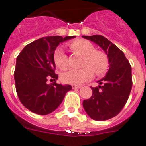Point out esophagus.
<instances>
[{
  "mask_svg": "<svg viewBox=\"0 0 146 146\" xmlns=\"http://www.w3.org/2000/svg\"><path fill=\"white\" fill-rule=\"evenodd\" d=\"M81 87L79 86V85H74V84L72 85V88H73V89H79Z\"/></svg>",
  "mask_w": 146,
  "mask_h": 146,
  "instance_id": "esophagus-1",
  "label": "esophagus"
}]
</instances>
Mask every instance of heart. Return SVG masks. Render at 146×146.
Listing matches in <instances>:
<instances>
[{
	"mask_svg": "<svg viewBox=\"0 0 146 146\" xmlns=\"http://www.w3.org/2000/svg\"><path fill=\"white\" fill-rule=\"evenodd\" d=\"M74 52L84 56L81 70L70 69L62 74V79L66 84L79 85L90 79L94 76L93 71L98 76H103L109 68L108 57L105 52L95 50V46L90 41L84 39H77L69 44ZM54 62L61 70L68 66V57L61 47L54 52Z\"/></svg>",
	"mask_w": 146,
	"mask_h": 146,
	"instance_id": "obj_1",
	"label": "heart"
}]
</instances>
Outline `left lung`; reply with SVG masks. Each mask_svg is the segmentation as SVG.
<instances>
[{"mask_svg":"<svg viewBox=\"0 0 146 146\" xmlns=\"http://www.w3.org/2000/svg\"><path fill=\"white\" fill-rule=\"evenodd\" d=\"M101 47L108 55L110 68L107 74L92 88V96L83 101V108L90 118L105 121L116 117L124 108L132 88L131 66L122 50L102 35L82 36Z\"/></svg>","mask_w":146,"mask_h":146,"instance_id":"left-lung-1","label":"left lung"}]
</instances>
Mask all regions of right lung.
<instances>
[{"instance_id": "1", "label": "right lung", "mask_w": 146, "mask_h": 146, "mask_svg": "<svg viewBox=\"0 0 146 146\" xmlns=\"http://www.w3.org/2000/svg\"><path fill=\"white\" fill-rule=\"evenodd\" d=\"M75 36H47L27 44L16 58L14 72L15 88L22 105L33 113L49 114L62 102L71 85L56 82L48 84L49 79H58L55 73V50L60 43Z\"/></svg>"}]
</instances>
